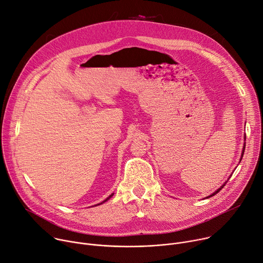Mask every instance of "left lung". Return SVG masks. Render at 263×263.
Instances as JSON below:
<instances>
[{
  "mask_svg": "<svg viewBox=\"0 0 263 263\" xmlns=\"http://www.w3.org/2000/svg\"><path fill=\"white\" fill-rule=\"evenodd\" d=\"M245 138H246V137H245ZM245 149H246V144H245V146H243V149H242V154H241V158H240V161H241V159H242V156H243V153H245ZM228 180H229V179H228ZM228 180H227V181H228ZM227 181H226V182H224V183H223V184H222V185H221V186H220V187H219V189H218V190H217V191H215V192H214V193H213V194H212V195H210V196H208V197H206V198H209V197H212V196H214V195H215V194H217V193H218V192H219V191H220V190H221V189H222V187H223V186H224V185H226V183H227Z\"/></svg>",
  "mask_w": 263,
  "mask_h": 263,
  "instance_id": "1",
  "label": "left lung"
}]
</instances>
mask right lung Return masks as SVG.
Returning a JSON list of instances; mask_svg holds the SVG:
<instances>
[{
	"label": "right lung",
	"instance_id": "1",
	"mask_svg": "<svg viewBox=\"0 0 263 263\" xmlns=\"http://www.w3.org/2000/svg\"><path fill=\"white\" fill-rule=\"evenodd\" d=\"M113 194H114V193H113ZM113 194H111V195H110V196H109V197H108V198H107V199H105V200H104V201H103V202H105V201H107V200H108V199H110V198H111V197H112V196H113ZM103 202H102V203H103ZM100 204H101V203H100ZM97 205H99V204H97Z\"/></svg>",
	"mask_w": 263,
	"mask_h": 263
}]
</instances>
